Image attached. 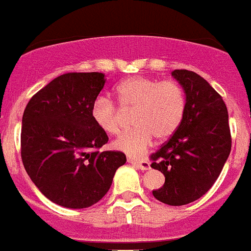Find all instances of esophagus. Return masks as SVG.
<instances>
[{
  "label": "esophagus",
  "instance_id": "1",
  "mask_svg": "<svg viewBox=\"0 0 251 251\" xmlns=\"http://www.w3.org/2000/svg\"><path fill=\"white\" fill-rule=\"evenodd\" d=\"M127 162H129V163H131V165L135 166V167L143 170V171H147V170H149V168H151V163H149L148 161H145V159H143V161H138V159H134V158L129 157L127 158Z\"/></svg>",
  "mask_w": 251,
  "mask_h": 251
}]
</instances>
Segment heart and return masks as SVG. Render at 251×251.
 Segmentation results:
<instances>
[{"mask_svg":"<svg viewBox=\"0 0 251 251\" xmlns=\"http://www.w3.org/2000/svg\"><path fill=\"white\" fill-rule=\"evenodd\" d=\"M116 97L124 111H134L131 122L135 126L116 139L112 147L131 157L142 155L154 135L158 139L170 138L184 119L186 98L184 89L174 80L131 76L117 85ZM92 119L109 135H116L121 130V109L104 96L93 102Z\"/></svg>","mask_w":251,"mask_h":251,"instance_id":"obj_1","label":"heart"}]
</instances>
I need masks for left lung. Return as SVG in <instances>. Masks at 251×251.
Segmentation results:
<instances>
[{
  "mask_svg": "<svg viewBox=\"0 0 251 251\" xmlns=\"http://www.w3.org/2000/svg\"><path fill=\"white\" fill-rule=\"evenodd\" d=\"M186 98L184 119L171 139L151 155V168L165 175L153 190L157 201L185 205L213 186L231 151L228 112L207 80L187 70L172 71Z\"/></svg>",
  "mask_w": 251,
  "mask_h": 251,
  "instance_id": "8db88e82",
  "label": "left lung"
}]
</instances>
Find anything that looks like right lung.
I'll list each match as a JSON object with an SVG mask.
<instances>
[{
	"label": "right lung",
	"mask_w": 251,
	"mask_h": 251,
	"mask_svg": "<svg viewBox=\"0 0 251 251\" xmlns=\"http://www.w3.org/2000/svg\"><path fill=\"white\" fill-rule=\"evenodd\" d=\"M106 84L103 73H69L44 86L25 107L22 159L44 197L81 209L100 201L126 163L122 151H97L108 136L92 119Z\"/></svg>",
	"instance_id": "add662e5"
}]
</instances>
